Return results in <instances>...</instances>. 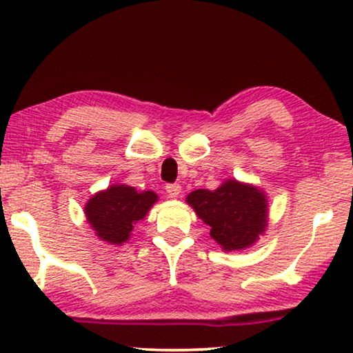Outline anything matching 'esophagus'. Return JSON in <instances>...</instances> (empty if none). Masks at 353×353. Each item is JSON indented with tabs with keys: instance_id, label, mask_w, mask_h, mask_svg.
<instances>
[{
	"instance_id": "obj_1",
	"label": "esophagus",
	"mask_w": 353,
	"mask_h": 353,
	"mask_svg": "<svg viewBox=\"0 0 353 353\" xmlns=\"http://www.w3.org/2000/svg\"><path fill=\"white\" fill-rule=\"evenodd\" d=\"M165 190H167L168 197H172V199H176V197L180 196V192H181V186L178 185V183H172V185L165 186Z\"/></svg>"
}]
</instances>
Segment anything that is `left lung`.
I'll list each match as a JSON object with an SVG mask.
<instances>
[{
    "instance_id": "obj_1",
    "label": "left lung",
    "mask_w": 353,
    "mask_h": 353,
    "mask_svg": "<svg viewBox=\"0 0 353 353\" xmlns=\"http://www.w3.org/2000/svg\"><path fill=\"white\" fill-rule=\"evenodd\" d=\"M186 202L226 252L250 248L267 228V196L252 185L226 180L215 191H192Z\"/></svg>"
}]
</instances>
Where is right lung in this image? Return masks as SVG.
Wrapping results in <instances>:
<instances>
[{"label":"right lung","instance_id":"1","mask_svg":"<svg viewBox=\"0 0 353 353\" xmlns=\"http://www.w3.org/2000/svg\"><path fill=\"white\" fill-rule=\"evenodd\" d=\"M157 201L152 191H137L133 186L112 185L96 192L85 205V215L99 239L122 245L132 236L133 226L143 220Z\"/></svg>","mask_w":353,"mask_h":353}]
</instances>
